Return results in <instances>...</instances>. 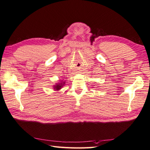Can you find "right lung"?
<instances>
[{"mask_svg":"<svg viewBox=\"0 0 150 150\" xmlns=\"http://www.w3.org/2000/svg\"><path fill=\"white\" fill-rule=\"evenodd\" d=\"M65 84V81L62 80L60 81V82H57L56 84H55L53 86V88L54 89V91H59L61 88H62L64 85Z\"/></svg>","mask_w":150,"mask_h":150,"instance_id":"1","label":"right lung"}]
</instances>
